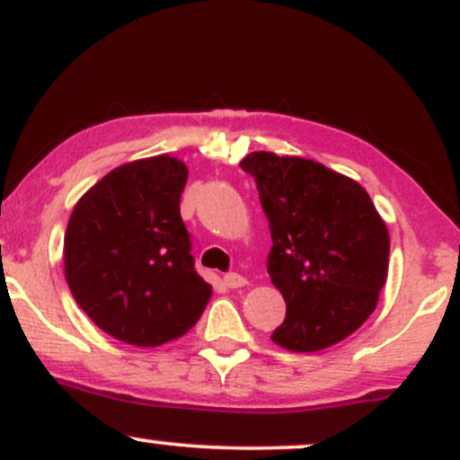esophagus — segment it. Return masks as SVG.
Listing matches in <instances>:
<instances>
[{
    "instance_id": "1",
    "label": "esophagus",
    "mask_w": 460,
    "mask_h": 460,
    "mask_svg": "<svg viewBox=\"0 0 460 460\" xmlns=\"http://www.w3.org/2000/svg\"><path fill=\"white\" fill-rule=\"evenodd\" d=\"M225 285H226V288H231V289L244 288L246 279L242 277V274H237V272H229V274H225Z\"/></svg>"
}]
</instances>
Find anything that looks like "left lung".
I'll list each match as a JSON object with an SVG mask.
<instances>
[{"label":"left lung","instance_id":"1","mask_svg":"<svg viewBox=\"0 0 460 460\" xmlns=\"http://www.w3.org/2000/svg\"><path fill=\"white\" fill-rule=\"evenodd\" d=\"M270 225L268 272L285 320L270 340L318 352L352 335L374 314L389 270V231L355 179L300 155L248 153Z\"/></svg>","mask_w":460,"mask_h":460}]
</instances>
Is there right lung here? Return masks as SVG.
I'll return each instance as SVG.
<instances>
[{"label": "right lung", "mask_w": 460, "mask_h": 460, "mask_svg": "<svg viewBox=\"0 0 460 460\" xmlns=\"http://www.w3.org/2000/svg\"><path fill=\"white\" fill-rule=\"evenodd\" d=\"M188 181L175 155L120 164L82 194L65 234L73 298L114 340L153 348L197 324L212 285L194 272L179 214Z\"/></svg>", "instance_id": "right-lung-1"}]
</instances>
